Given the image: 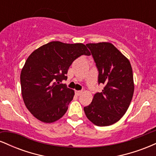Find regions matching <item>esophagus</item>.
<instances>
[{
	"mask_svg": "<svg viewBox=\"0 0 156 156\" xmlns=\"http://www.w3.org/2000/svg\"><path fill=\"white\" fill-rule=\"evenodd\" d=\"M81 93H82V91H76V95H78V96H79Z\"/></svg>",
	"mask_w": 156,
	"mask_h": 156,
	"instance_id": "esophagus-1",
	"label": "esophagus"
}]
</instances>
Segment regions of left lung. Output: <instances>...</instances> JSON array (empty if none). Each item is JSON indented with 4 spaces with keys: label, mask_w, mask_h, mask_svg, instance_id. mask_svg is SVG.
<instances>
[{
    "label": "left lung",
    "mask_w": 156,
    "mask_h": 156,
    "mask_svg": "<svg viewBox=\"0 0 156 156\" xmlns=\"http://www.w3.org/2000/svg\"><path fill=\"white\" fill-rule=\"evenodd\" d=\"M98 70V84L104 88L97 92L92 103L83 108L86 116L98 126L114 124L129 107L134 91L129 60L109 42L87 44Z\"/></svg>",
    "instance_id": "1"
}]
</instances>
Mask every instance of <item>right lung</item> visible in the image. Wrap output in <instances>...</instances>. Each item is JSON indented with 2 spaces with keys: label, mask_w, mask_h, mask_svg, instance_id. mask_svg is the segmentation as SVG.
<instances>
[{
  "label": "right lung",
  "mask_w": 156,
  "mask_h": 156,
  "mask_svg": "<svg viewBox=\"0 0 156 156\" xmlns=\"http://www.w3.org/2000/svg\"><path fill=\"white\" fill-rule=\"evenodd\" d=\"M82 55H90L85 44L53 41L27 58L20 74L21 91L26 108L37 119L51 123L64 115L75 93L61 82L67 79L69 66Z\"/></svg>",
  "instance_id": "1"
}]
</instances>
